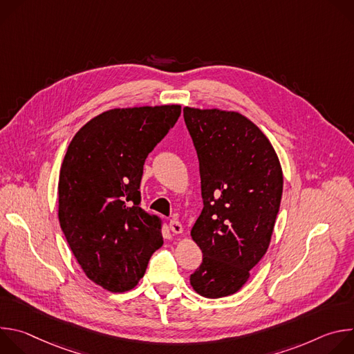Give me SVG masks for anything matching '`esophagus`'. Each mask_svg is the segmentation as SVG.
Here are the masks:
<instances>
[{
  "label": "esophagus",
  "instance_id": "obj_1",
  "mask_svg": "<svg viewBox=\"0 0 354 354\" xmlns=\"http://www.w3.org/2000/svg\"><path fill=\"white\" fill-rule=\"evenodd\" d=\"M169 228H171V231L174 234H182V231H183L182 224L179 221H176V220H171L169 221Z\"/></svg>",
  "mask_w": 354,
  "mask_h": 354
}]
</instances>
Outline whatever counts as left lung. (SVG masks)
Returning <instances> with one entry per match:
<instances>
[{"mask_svg": "<svg viewBox=\"0 0 354 354\" xmlns=\"http://www.w3.org/2000/svg\"><path fill=\"white\" fill-rule=\"evenodd\" d=\"M200 168L203 210L190 235L203 262L190 276L206 298L227 297L248 281L269 248L283 193V172L269 138L248 118L183 108Z\"/></svg>", "mask_w": 354, "mask_h": 354, "instance_id": "left-lung-1", "label": "left lung"}]
</instances>
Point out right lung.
<instances>
[{
    "instance_id": "obj_1",
    "label": "right lung",
    "mask_w": 354,
    "mask_h": 354,
    "mask_svg": "<svg viewBox=\"0 0 354 354\" xmlns=\"http://www.w3.org/2000/svg\"><path fill=\"white\" fill-rule=\"evenodd\" d=\"M180 105L111 109L73 137L59 178V221L84 273L112 292L136 287L164 243L161 220L140 207L147 156Z\"/></svg>"
}]
</instances>
